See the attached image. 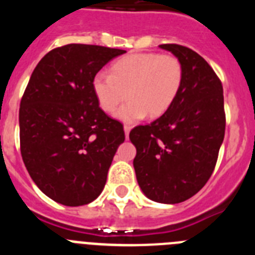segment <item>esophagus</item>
<instances>
[{
  "instance_id": "34e87169",
  "label": "esophagus",
  "mask_w": 255,
  "mask_h": 255,
  "mask_svg": "<svg viewBox=\"0 0 255 255\" xmlns=\"http://www.w3.org/2000/svg\"><path fill=\"white\" fill-rule=\"evenodd\" d=\"M124 130H125L126 139H129V132H130V130H131V126H130V125H124Z\"/></svg>"
}]
</instances>
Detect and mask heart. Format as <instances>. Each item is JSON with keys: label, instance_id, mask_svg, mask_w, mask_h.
<instances>
[{"label": "heart", "instance_id": "b5f03b06", "mask_svg": "<svg viewBox=\"0 0 255 255\" xmlns=\"http://www.w3.org/2000/svg\"><path fill=\"white\" fill-rule=\"evenodd\" d=\"M184 80L181 61L173 55L132 53L117 60L111 74L98 73L93 78L94 96L103 111L114 114L129 96L131 100L117 112L123 121L132 123L158 117L176 100Z\"/></svg>", "mask_w": 255, "mask_h": 255}]
</instances>
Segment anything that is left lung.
Wrapping results in <instances>:
<instances>
[{"mask_svg": "<svg viewBox=\"0 0 255 255\" xmlns=\"http://www.w3.org/2000/svg\"><path fill=\"white\" fill-rule=\"evenodd\" d=\"M181 61L184 80L161 117L130 131L134 168L143 193L158 203H181L206 185L224 141L226 115L220 78L200 55L180 44H161Z\"/></svg>", "mask_w": 255, "mask_h": 255, "instance_id": "1", "label": "left lung"}]
</instances>
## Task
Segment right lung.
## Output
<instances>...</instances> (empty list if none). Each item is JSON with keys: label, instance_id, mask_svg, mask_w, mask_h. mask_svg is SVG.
<instances>
[{"label": "right lung", "instance_id": "add662e5", "mask_svg": "<svg viewBox=\"0 0 255 255\" xmlns=\"http://www.w3.org/2000/svg\"><path fill=\"white\" fill-rule=\"evenodd\" d=\"M126 51L66 44L38 62L19 110L20 150L35 185L69 207L91 203L102 193L124 126L102 111L93 78Z\"/></svg>", "mask_w": 255, "mask_h": 255}]
</instances>
